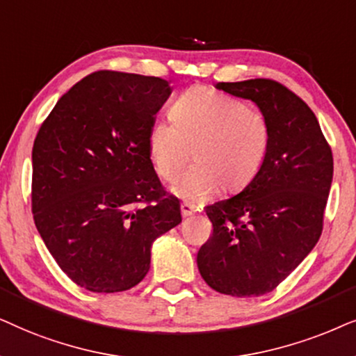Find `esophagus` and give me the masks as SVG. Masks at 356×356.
<instances>
[{"instance_id":"esophagus-1","label":"esophagus","mask_w":356,"mask_h":356,"mask_svg":"<svg viewBox=\"0 0 356 356\" xmlns=\"http://www.w3.org/2000/svg\"><path fill=\"white\" fill-rule=\"evenodd\" d=\"M181 211H182L184 216H192V215H195L197 208L193 207V205H191V203H182Z\"/></svg>"}]
</instances>
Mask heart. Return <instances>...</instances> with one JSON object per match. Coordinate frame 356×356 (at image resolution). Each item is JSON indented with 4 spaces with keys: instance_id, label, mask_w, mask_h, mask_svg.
<instances>
[{
    "instance_id": "b5f03b06",
    "label": "heart",
    "mask_w": 356,
    "mask_h": 356,
    "mask_svg": "<svg viewBox=\"0 0 356 356\" xmlns=\"http://www.w3.org/2000/svg\"><path fill=\"white\" fill-rule=\"evenodd\" d=\"M172 122H154L148 149L156 172L174 182L191 163L197 164L174 188L191 202H203L222 188L234 193L257 177L272 145V127L262 112L215 89L191 88L169 108Z\"/></svg>"
}]
</instances>
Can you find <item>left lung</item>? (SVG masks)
<instances>
[{
	"label": "left lung",
	"instance_id": "obj_1",
	"mask_svg": "<svg viewBox=\"0 0 356 356\" xmlns=\"http://www.w3.org/2000/svg\"><path fill=\"white\" fill-rule=\"evenodd\" d=\"M216 89L257 104L272 127V145L243 192L205 208L213 234L197 265L218 293L260 296L280 285L321 238L332 149L314 112L283 84L259 78Z\"/></svg>",
	"mask_w": 356,
	"mask_h": 356
}]
</instances>
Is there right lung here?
Segmentation results:
<instances>
[{"instance_id":"1","label":"right lung","mask_w":356,"mask_h":356,"mask_svg":"<svg viewBox=\"0 0 356 356\" xmlns=\"http://www.w3.org/2000/svg\"><path fill=\"white\" fill-rule=\"evenodd\" d=\"M169 96V83L156 76L96 71L60 97L35 136L37 231L60 268L89 291L138 285L154 239L182 221L148 149Z\"/></svg>"}]
</instances>
